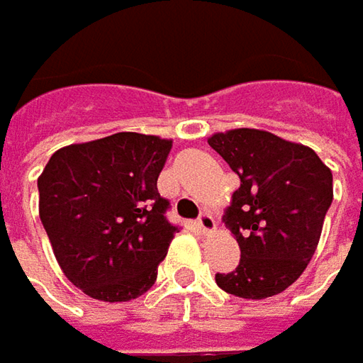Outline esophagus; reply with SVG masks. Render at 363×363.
<instances>
[{"label":"esophagus","mask_w":363,"mask_h":363,"mask_svg":"<svg viewBox=\"0 0 363 363\" xmlns=\"http://www.w3.org/2000/svg\"><path fill=\"white\" fill-rule=\"evenodd\" d=\"M197 225L203 229V233H209L215 229V219H213L209 213H201L197 219Z\"/></svg>","instance_id":"esophagus-1"}]
</instances>
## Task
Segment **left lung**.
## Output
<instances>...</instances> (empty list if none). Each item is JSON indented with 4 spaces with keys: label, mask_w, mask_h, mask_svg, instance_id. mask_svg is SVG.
Wrapping results in <instances>:
<instances>
[{
    "label": "left lung",
    "mask_w": 363,
    "mask_h": 363,
    "mask_svg": "<svg viewBox=\"0 0 363 363\" xmlns=\"http://www.w3.org/2000/svg\"><path fill=\"white\" fill-rule=\"evenodd\" d=\"M209 146L240 177L223 215L242 258L215 274L219 289L242 298L286 291L313 258L333 201V174L308 146L262 130L213 134Z\"/></svg>",
    "instance_id": "1"
}]
</instances>
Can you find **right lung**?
I'll use <instances>...</instances> for the list:
<instances>
[{
    "label": "right lung",
    "instance_id": "1",
    "mask_svg": "<svg viewBox=\"0 0 363 363\" xmlns=\"http://www.w3.org/2000/svg\"><path fill=\"white\" fill-rule=\"evenodd\" d=\"M172 140L119 132L56 150L38 179L40 221L58 266L91 298H138L179 231L158 193Z\"/></svg>",
    "mask_w": 363,
    "mask_h": 363
}]
</instances>
